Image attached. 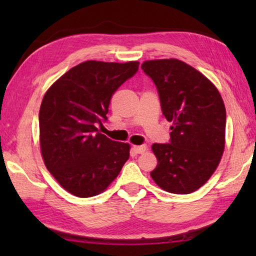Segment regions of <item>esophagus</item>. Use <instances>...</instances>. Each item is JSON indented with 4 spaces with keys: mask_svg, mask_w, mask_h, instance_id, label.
Masks as SVG:
<instances>
[{
    "mask_svg": "<svg viewBox=\"0 0 256 256\" xmlns=\"http://www.w3.org/2000/svg\"><path fill=\"white\" fill-rule=\"evenodd\" d=\"M133 151L136 154H144V151L146 150V144H142V146H133Z\"/></svg>",
    "mask_w": 256,
    "mask_h": 256,
    "instance_id": "34e87169",
    "label": "esophagus"
}]
</instances>
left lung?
I'll return each instance as SVG.
<instances>
[{
	"mask_svg": "<svg viewBox=\"0 0 256 256\" xmlns=\"http://www.w3.org/2000/svg\"><path fill=\"white\" fill-rule=\"evenodd\" d=\"M157 88L162 112L170 126L168 144H154L158 160L150 172L156 184L175 194L192 193L214 174L224 149L226 110L206 78L180 60L142 63Z\"/></svg>",
	"mask_w": 256,
	"mask_h": 256,
	"instance_id": "1",
	"label": "left lung"
}]
</instances>
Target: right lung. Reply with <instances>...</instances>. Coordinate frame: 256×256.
Instances as JSON below:
<instances>
[{"label":"right lung","instance_id":"obj_1","mask_svg":"<svg viewBox=\"0 0 256 256\" xmlns=\"http://www.w3.org/2000/svg\"><path fill=\"white\" fill-rule=\"evenodd\" d=\"M138 62L86 60L54 82L40 110L44 162L68 192L79 198L102 193L130 157V146L99 133L110 98L138 70Z\"/></svg>","mask_w":256,"mask_h":256}]
</instances>
